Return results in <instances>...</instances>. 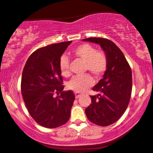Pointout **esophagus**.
Masks as SVG:
<instances>
[{
  "instance_id": "esophagus-1",
  "label": "esophagus",
  "mask_w": 153,
  "mask_h": 153,
  "mask_svg": "<svg viewBox=\"0 0 153 153\" xmlns=\"http://www.w3.org/2000/svg\"><path fill=\"white\" fill-rule=\"evenodd\" d=\"M75 98H76V99H78V98H80L81 96V95L79 94L78 93H75Z\"/></svg>"
}]
</instances>
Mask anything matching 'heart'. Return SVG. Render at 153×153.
Segmentation results:
<instances>
[{
  "mask_svg": "<svg viewBox=\"0 0 153 153\" xmlns=\"http://www.w3.org/2000/svg\"><path fill=\"white\" fill-rule=\"evenodd\" d=\"M74 57L84 62V70L90 71L96 77L102 76L108 69V60L106 54L102 50H97L90 44H82L74 48ZM59 68L61 75L64 77L70 75L69 60L63 55L60 59ZM93 84V78L88 74L73 77L68 83V87L77 93H84Z\"/></svg>",
  "mask_w": 153,
  "mask_h": 153,
  "instance_id": "1",
  "label": "heart"
}]
</instances>
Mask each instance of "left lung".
Returning <instances> with one entry per match:
<instances>
[{
	"mask_svg": "<svg viewBox=\"0 0 153 153\" xmlns=\"http://www.w3.org/2000/svg\"><path fill=\"white\" fill-rule=\"evenodd\" d=\"M83 40L99 44L108 57V69L93 88L99 94L90 96L92 103L85 109L90 122L107 126L117 122L128 107L132 90L131 69L123 53L112 41L101 37Z\"/></svg>",
	"mask_w": 153,
	"mask_h": 153,
	"instance_id": "left-lung-1",
	"label": "left lung"
}]
</instances>
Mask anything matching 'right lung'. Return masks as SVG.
<instances>
[{"label": "right lung", "instance_id": "add662e5", "mask_svg": "<svg viewBox=\"0 0 153 153\" xmlns=\"http://www.w3.org/2000/svg\"><path fill=\"white\" fill-rule=\"evenodd\" d=\"M72 41L51 44L33 52L24 67L22 97L31 117L42 126L54 128L68 122L75 95L63 91L60 59ZM58 96L54 97V94Z\"/></svg>", "mask_w": 153, "mask_h": 153}]
</instances>
